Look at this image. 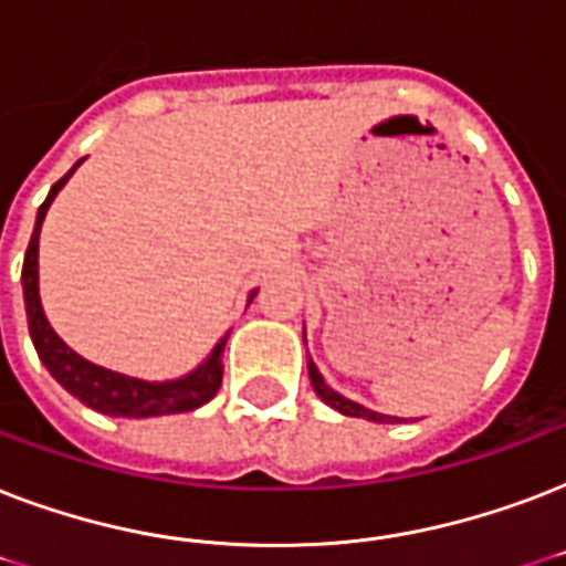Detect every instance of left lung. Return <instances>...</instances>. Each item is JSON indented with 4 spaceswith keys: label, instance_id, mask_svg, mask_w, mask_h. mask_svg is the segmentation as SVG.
Listing matches in <instances>:
<instances>
[{
    "label": "left lung",
    "instance_id": "left-lung-1",
    "mask_svg": "<svg viewBox=\"0 0 566 566\" xmlns=\"http://www.w3.org/2000/svg\"><path fill=\"white\" fill-rule=\"evenodd\" d=\"M308 373H311V385H314V390L323 396V402L332 405V408H337L340 413H346V417H367V420H376V422H390V417H385V413L367 411L364 405H358V402H353V399H344L340 394H335V390H332V387L323 381V376L317 373L314 361H308Z\"/></svg>",
    "mask_w": 566,
    "mask_h": 566
}]
</instances>
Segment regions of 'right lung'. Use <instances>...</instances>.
<instances>
[{
  "label": "right lung",
  "instance_id": "right-lung-1",
  "mask_svg": "<svg viewBox=\"0 0 566 566\" xmlns=\"http://www.w3.org/2000/svg\"><path fill=\"white\" fill-rule=\"evenodd\" d=\"M82 164V161H78ZM75 164V167H78ZM73 167V170H75ZM66 172L64 179H57L49 190L46 202L40 205L38 222H34V234L25 249V261H22V293H25V314H29V332L38 349L40 361L46 364V370L55 376V381L70 390L75 399H82L87 408L111 417H158V413H181L193 411L199 405L211 402L222 385V349H226V337H222L211 358L190 376L179 381H140V378L119 376V373L102 370L96 364L84 361L82 355H75L61 337L49 328L43 308H40L38 296V238L40 222L46 217V208L52 205L55 193L64 188V181L73 176Z\"/></svg>",
  "mask_w": 566,
  "mask_h": 566
}]
</instances>
